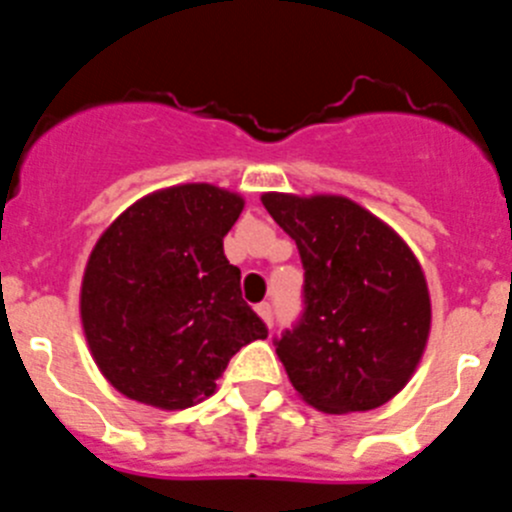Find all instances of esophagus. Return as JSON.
<instances>
[{
	"instance_id": "34e87169",
	"label": "esophagus",
	"mask_w": 512,
	"mask_h": 512,
	"mask_svg": "<svg viewBox=\"0 0 512 512\" xmlns=\"http://www.w3.org/2000/svg\"><path fill=\"white\" fill-rule=\"evenodd\" d=\"M256 315H259V318L264 320V323L271 328V320H274V318H271V305H269V302H261V305H256Z\"/></svg>"
}]
</instances>
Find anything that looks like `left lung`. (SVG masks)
Wrapping results in <instances>:
<instances>
[{
  "label": "left lung",
  "instance_id": "left-lung-1",
  "mask_svg": "<svg viewBox=\"0 0 512 512\" xmlns=\"http://www.w3.org/2000/svg\"><path fill=\"white\" fill-rule=\"evenodd\" d=\"M305 266V315L277 341L297 395L330 415L382 408L410 382L431 336L413 248L343 194L264 192Z\"/></svg>",
  "mask_w": 512,
  "mask_h": 512
}]
</instances>
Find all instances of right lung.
<instances>
[{"instance_id":"obj_1","label":"right lung","mask_w":512,"mask_h":512,"mask_svg":"<svg viewBox=\"0 0 512 512\" xmlns=\"http://www.w3.org/2000/svg\"><path fill=\"white\" fill-rule=\"evenodd\" d=\"M238 192L207 182L140 197L89 253L79 315L89 354L120 395L184 410L266 325L241 297L223 238L243 212Z\"/></svg>"}]
</instances>
